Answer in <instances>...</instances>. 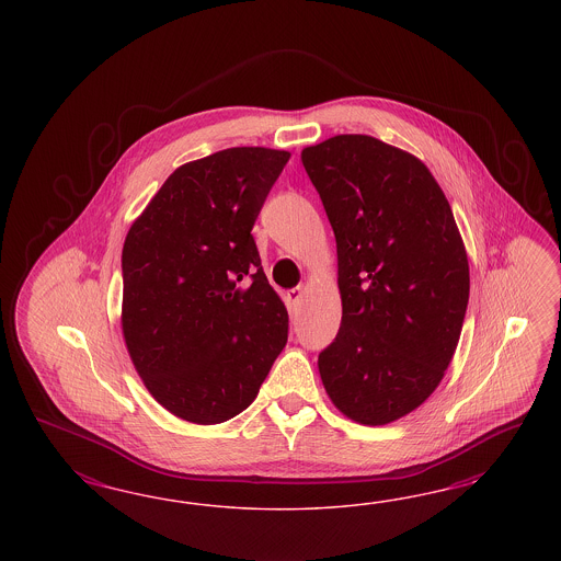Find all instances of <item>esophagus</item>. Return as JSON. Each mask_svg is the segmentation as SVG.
<instances>
[{"label":"esophagus","instance_id":"esophagus-1","mask_svg":"<svg viewBox=\"0 0 561 561\" xmlns=\"http://www.w3.org/2000/svg\"><path fill=\"white\" fill-rule=\"evenodd\" d=\"M302 294H305V289L300 288V286H298V288L289 289V291H288L289 305L294 306V308H296V306L300 305V302H302Z\"/></svg>","mask_w":561,"mask_h":561}]
</instances>
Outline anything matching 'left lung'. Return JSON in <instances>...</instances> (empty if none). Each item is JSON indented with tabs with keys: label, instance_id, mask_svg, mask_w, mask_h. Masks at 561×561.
Instances as JSON below:
<instances>
[{
	"label": "left lung",
	"instance_id": "1",
	"mask_svg": "<svg viewBox=\"0 0 561 561\" xmlns=\"http://www.w3.org/2000/svg\"><path fill=\"white\" fill-rule=\"evenodd\" d=\"M337 242L343 314L319 354L335 408L385 425L440 385L469 302V263L448 199L415 156L370 136L302 150Z\"/></svg>",
	"mask_w": 561,
	"mask_h": 561
}]
</instances>
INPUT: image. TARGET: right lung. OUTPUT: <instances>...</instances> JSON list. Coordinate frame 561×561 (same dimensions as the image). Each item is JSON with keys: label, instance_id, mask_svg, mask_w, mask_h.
<instances>
[{"label": "right lung", "instance_id": "right-lung-1", "mask_svg": "<svg viewBox=\"0 0 561 561\" xmlns=\"http://www.w3.org/2000/svg\"><path fill=\"white\" fill-rule=\"evenodd\" d=\"M289 152L228 148L174 170L129 228L123 335L153 399L193 424L255 401L288 341V310L251 234Z\"/></svg>", "mask_w": 561, "mask_h": 561}]
</instances>
